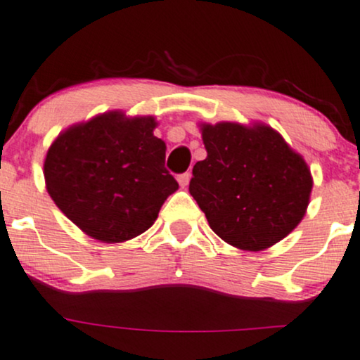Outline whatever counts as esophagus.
I'll list each match as a JSON object with an SVG mask.
<instances>
[{"instance_id":"esophagus-1","label":"esophagus","mask_w":360,"mask_h":360,"mask_svg":"<svg viewBox=\"0 0 360 360\" xmlns=\"http://www.w3.org/2000/svg\"><path fill=\"white\" fill-rule=\"evenodd\" d=\"M176 179H179V184L181 185V187H187L188 181H191V179H192V175L188 172H185V173H181V175L176 176Z\"/></svg>"}]
</instances>
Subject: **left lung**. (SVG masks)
<instances>
[{
	"label": "left lung",
	"instance_id": "1",
	"mask_svg": "<svg viewBox=\"0 0 360 360\" xmlns=\"http://www.w3.org/2000/svg\"><path fill=\"white\" fill-rule=\"evenodd\" d=\"M207 158L188 185L221 240L248 252L276 245L301 223L313 179L301 155L265 124H202Z\"/></svg>",
	"mask_w": 360,
	"mask_h": 360
}]
</instances>
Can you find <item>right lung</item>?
I'll list each match as a JSON object with an SVG mask.
<instances>
[{"instance_id": "obj_1", "label": "right lung", "mask_w": 360, "mask_h": 360, "mask_svg": "<svg viewBox=\"0 0 360 360\" xmlns=\"http://www.w3.org/2000/svg\"><path fill=\"white\" fill-rule=\"evenodd\" d=\"M155 117L107 112L60 132L44 161L56 205L83 233L120 243L153 226L179 184L165 168Z\"/></svg>"}]
</instances>
